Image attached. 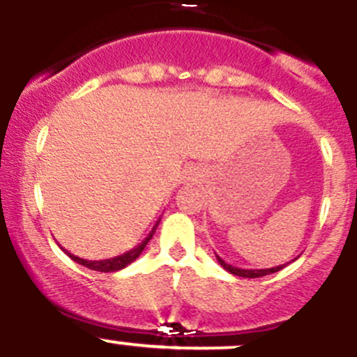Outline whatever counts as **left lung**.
I'll return each instance as SVG.
<instances>
[{
    "label": "left lung",
    "mask_w": 357,
    "mask_h": 357,
    "mask_svg": "<svg viewBox=\"0 0 357 357\" xmlns=\"http://www.w3.org/2000/svg\"><path fill=\"white\" fill-rule=\"evenodd\" d=\"M216 258H218V261H220V265L223 266L225 271H228L230 274H234V275H238V278H248V279L263 278V275L274 274V272H279L281 268H284V265L274 266V268H259V271H255V268H238V266H234V265H230V263L225 261V259H221L218 255H216Z\"/></svg>",
    "instance_id": "1"
}]
</instances>
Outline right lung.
<instances>
[{
  "label": "right lung",
  "instance_id": "obj_1",
  "mask_svg": "<svg viewBox=\"0 0 357 357\" xmlns=\"http://www.w3.org/2000/svg\"><path fill=\"white\" fill-rule=\"evenodd\" d=\"M158 223H160V220H158L157 223H155V227L151 228V231H150V234H148V237L144 238V241L141 242V244H137L136 248L130 249V251H127V252H123V255L115 256V258H108V259H99V261H92V259L78 258V256H75V255H71V252H69V251H66L64 248H61V249L66 252V255L69 256V258L75 259V261L79 263V265L86 266V268H91V271L105 272V274H106V272L122 271V268H126L127 265H130V263H132L134 259H136L137 256H139L141 252L144 251V248H146V244H148V242H150V238L153 237L155 230H157V227H158Z\"/></svg>",
  "mask_w": 357,
  "mask_h": 357
}]
</instances>
